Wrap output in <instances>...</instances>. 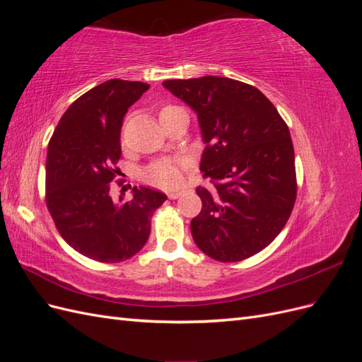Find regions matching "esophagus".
Listing matches in <instances>:
<instances>
[{
    "label": "esophagus",
    "instance_id": "obj_1",
    "mask_svg": "<svg viewBox=\"0 0 362 362\" xmlns=\"http://www.w3.org/2000/svg\"><path fill=\"white\" fill-rule=\"evenodd\" d=\"M181 193H182V192H175V190H173V192H169L168 196H169L170 199H177V198H180Z\"/></svg>",
    "mask_w": 362,
    "mask_h": 362
}]
</instances>
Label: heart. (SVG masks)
<instances>
[{
  "mask_svg": "<svg viewBox=\"0 0 362 362\" xmlns=\"http://www.w3.org/2000/svg\"><path fill=\"white\" fill-rule=\"evenodd\" d=\"M181 110L180 107L172 104H163L158 108L160 122L168 120L175 112ZM190 168V160L184 157H172L152 163L145 172V178L149 184L157 185L160 189H175L182 184L185 173Z\"/></svg>",
  "mask_w": 362,
  "mask_h": 362,
  "instance_id": "heart-1",
  "label": "heart"
}]
</instances>
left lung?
<instances>
[{
  "instance_id": "left-lung-1",
  "label": "left lung",
  "mask_w": 362,
  "mask_h": 362,
  "mask_svg": "<svg viewBox=\"0 0 362 362\" xmlns=\"http://www.w3.org/2000/svg\"><path fill=\"white\" fill-rule=\"evenodd\" d=\"M163 86L198 115L206 144L208 185L196 192V246L216 261L237 262L267 247L286 226L298 194L294 149L286 120L257 87L201 76Z\"/></svg>"
}]
</instances>
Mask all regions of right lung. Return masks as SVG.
Returning a JSON list of instances; mask_svg holds the SVG:
<instances>
[{
  "mask_svg": "<svg viewBox=\"0 0 362 362\" xmlns=\"http://www.w3.org/2000/svg\"><path fill=\"white\" fill-rule=\"evenodd\" d=\"M149 89L141 81L108 80L74 101L48 145L45 201L57 231L72 249L100 262H120L145 246L151 217L168 196L134 187L112 198L119 169L120 128L128 108Z\"/></svg>",
  "mask_w": 362,
  "mask_h": 362,
  "instance_id": "add662e5",
  "label": "right lung"
}]
</instances>
